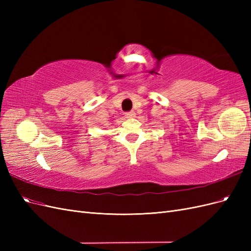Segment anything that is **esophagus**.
Instances as JSON below:
<instances>
[{
	"label": "esophagus",
	"instance_id": "obj_1",
	"mask_svg": "<svg viewBox=\"0 0 251 251\" xmlns=\"http://www.w3.org/2000/svg\"><path fill=\"white\" fill-rule=\"evenodd\" d=\"M126 118H134L135 117V112L134 111H130L126 113Z\"/></svg>",
	"mask_w": 251,
	"mask_h": 251
}]
</instances>
